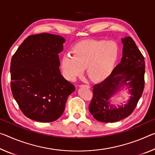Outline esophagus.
<instances>
[{"mask_svg": "<svg viewBox=\"0 0 155 155\" xmlns=\"http://www.w3.org/2000/svg\"><path fill=\"white\" fill-rule=\"evenodd\" d=\"M79 87H86V88H88V89H89V88L90 87L89 85H84V84H82V85H79Z\"/></svg>", "mask_w": 155, "mask_h": 155, "instance_id": "1", "label": "esophagus"}]
</instances>
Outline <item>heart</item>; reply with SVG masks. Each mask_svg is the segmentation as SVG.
Masks as SVG:
<instances>
[{
    "label": "heart",
    "mask_w": 155,
    "mask_h": 155,
    "mask_svg": "<svg viewBox=\"0 0 155 155\" xmlns=\"http://www.w3.org/2000/svg\"><path fill=\"white\" fill-rule=\"evenodd\" d=\"M72 55L66 54L61 61L65 77L74 81L87 69L90 79L100 81L109 77L119 55V48L114 41L87 40L72 48Z\"/></svg>",
    "instance_id": "obj_1"
}]
</instances>
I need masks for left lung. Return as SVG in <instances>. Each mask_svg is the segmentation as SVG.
Listing matches in <instances>:
<instances>
[{
	"label": "left lung",
	"mask_w": 155,
	"mask_h": 155,
	"mask_svg": "<svg viewBox=\"0 0 155 155\" xmlns=\"http://www.w3.org/2000/svg\"><path fill=\"white\" fill-rule=\"evenodd\" d=\"M123 56L108 77L93 86L90 112L97 121L116 122L130 115L137 106L144 88V57L130 36L121 38ZM123 89L131 94L127 104L116 107L111 98Z\"/></svg>",
	"instance_id": "left-lung-1"
}]
</instances>
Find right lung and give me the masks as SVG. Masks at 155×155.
I'll list each match as a JSON object with an SVG mask.
<instances>
[{"label":"right lung","mask_w":155,"mask_h":155,"mask_svg":"<svg viewBox=\"0 0 155 155\" xmlns=\"http://www.w3.org/2000/svg\"><path fill=\"white\" fill-rule=\"evenodd\" d=\"M65 39L42 33L29 36L11 61V90L23 114L48 123L59 118L74 85L61 75L58 54Z\"/></svg>","instance_id":"obj_1"}]
</instances>
